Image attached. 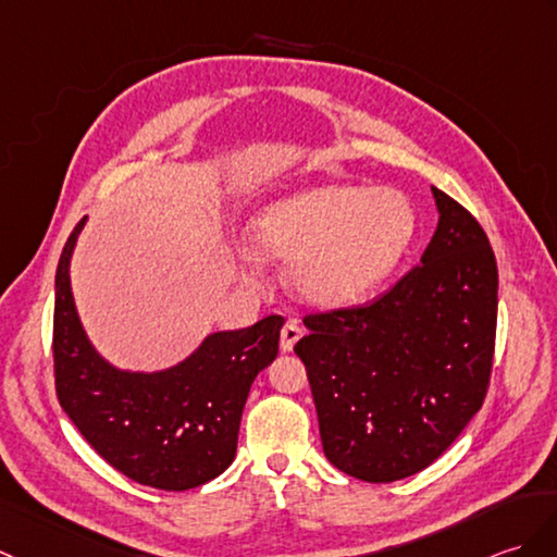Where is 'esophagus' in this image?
<instances>
[{"instance_id":"esophagus-1","label":"esophagus","mask_w":557,"mask_h":557,"mask_svg":"<svg viewBox=\"0 0 557 557\" xmlns=\"http://www.w3.org/2000/svg\"><path fill=\"white\" fill-rule=\"evenodd\" d=\"M301 334H304V330H301L299 322H296V320L284 322V327L280 332V348H282V351L289 354L292 348H294V344L301 339Z\"/></svg>"}]
</instances>
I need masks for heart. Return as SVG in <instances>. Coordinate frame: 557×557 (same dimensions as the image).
<instances>
[{"mask_svg": "<svg viewBox=\"0 0 557 557\" xmlns=\"http://www.w3.org/2000/svg\"><path fill=\"white\" fill-rule=\"evenodd\" d=\"M416 235V209L389 187H310L253 218L261 258H294L292 280L310 301L351 304L392 273Z\"/></svg>", "mask_w": 557, "mask_h": 557, "instance_id": "heart-1", "label": "heart"}]
</instances>
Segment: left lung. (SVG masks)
Segmentation results:
<instances>
[{
    "instance_id": "8db88e82",
    "label": "left lung",
    "mask_w": 557,
    "mask_h": 557,
    "mask_svg": "<svg viewBox=\"0 0 557 557\" xmlns=\"http://www.w3.org/2000/svg\"><path fill=\"white\" fill-rule=\"evenodd\" d=\"M420 265L366 306L310 313L294 346L327 460L386 484L432 465L482 408L494 368L498 268L476 218L432 187Z\"/></svg>"
}]
</instances>
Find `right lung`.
<instances>
[{
  "mask_svg": "<svg viewBox=\"0 0 557 557\" xmlns=\"http://www.w3.org/2000/svg\"><path fill=\"white\" fill-rule=\"evenodd\" d=\"M83 223L57 268L51 351L61 408L85 442L137 484L187 491L215 480L235 460L244 404L256 374L277 356L284 318L215 332L171 370H115L89 344L73 304L69 268Z\"/></svg>",
  "mask_w": 557,
  "mask_h": 557,
  "instance_id": "add662e5",
  "label": "right lung"
}]
</instances>
